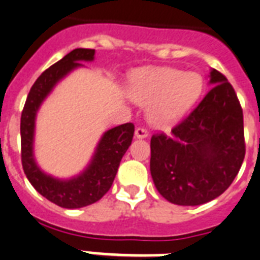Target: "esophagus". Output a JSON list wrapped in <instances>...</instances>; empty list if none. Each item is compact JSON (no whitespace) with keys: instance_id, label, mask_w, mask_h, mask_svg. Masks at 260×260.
<instances>
[{"instance_id":"34e87169","label":"esophagus","mask_w":260,"mask_h":260,"mask_svg":"<svg viewBox=\"0 0 260 260\" xmlns=\"http://www.w3.org/2000/svg\"><path fill=\"white\" fill-rule=\"evenodd\" d=\"M135 136L137 137V139H146V137L149 136V132L145 129V128H136V131H135Z\"/></svg>"}]
</instances>
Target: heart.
<instances>
[{
    "instance_id": "heart-1",
    "label": "heart",
    "mask_w": 260,
    "mask_h": 260,
    "mask_svg": "<svg viewBox=\"0 0 260 260\" xmlns=\"http://www.w3.org/2000/svg\"><path fill=\"white\" fill-rule=\"evenodd\" d=\"M204 87L199 73H184L173 68L140 72L133 85V98L149 105V120L166 128L177 123L199 99Z\"/></svg>"
}]
</instances>
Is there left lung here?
<instances>
[{
    "instance_id": "1",
    "label": "left lung",
    "mask_w": 260,
    "mask_h": 260,
    "mask_svg": "<svg viewBox=\"0 0 260 260\" xmlns=\"http://www.w3.org/2000/svg\"><path fill=\"white\" fill-rule=\"evenodd\" d=\"M212 89L193 111L150 140V174L155 188L178 205L208 203L232 184L245 158L243 114L233 86L216 69Z\"/></svg>"
}]
</instances>
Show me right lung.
<instances>
[{
	"mask_svg": "<svg viewBox=\"0 0 260 260\" xmlns=\"http://www.w3.org/2000/svg\"><path fill=\"white\" fill-rule=\"evenodd\" d=\"M94 49L77 48L43 72L31 87L21 116L22 166L34 188L49 202L68 209L82 208L98 202L111 188L121 158L132 143L135 125L125 123L105 132L99 140L89 166L71 179L53 178L36 165L34 158V132L38 110L58 81L76 68L80 61H92Z\"/></svg>",
	"mask_w": 260,
	"mask_h": 260,
	"instance_id": "right-lung-1",
	"label": "right lung"
}]
</instances>
